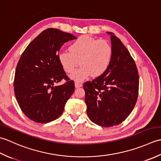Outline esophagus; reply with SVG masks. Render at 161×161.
<instances>
[{"label": "esophagus", "instance_id": "obj_1", "mask_svg": "<svg viewBox=\"0 0 161 161\" xmlns=\"http://www.w3.org/2000/svg\"><path fill=\"white\" fill-rule=\"evenodd\" d=\"M82 87V84L81 83H75V87L76 88H78V87Z\"/></svg>", "mask_w": 161, "mask_h": 161}]
</instances>
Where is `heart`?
Instances as JSON below:
<instances>
[{
    "instance_id": "b5f03b06",
    "label": "heart",
    "mask_w": 161,
    "mask_h": 161,
    "mask_svg": "<svg viewBox=\"0 0 161 161\" xmlns=\"http://www.w3.org/2000/svg\"><path fill=\"white\" fill-rule=\"evenodd\" d=\"M69 51L58 54V61L65 72L71 74L80 64L81 67L70 75L71 80L82 82L103 74L113 58V47L105 39L82 35L69 47Z\"/></svg>"
}]
</instances>
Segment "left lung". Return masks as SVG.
<instances>
[{
  "mask_svg": "<svg viewBox=\"0 0 161 161\" xmlns=\"http://www.w3.org/2000/svg\"><path fill=\"white\" fill-rule=\"evenodd\" d=\"M113 58L106 71L83 85L87 114L102 127L118 125L132 112L138 96V71L129 51L113 32Z\"/></svg>",
  "mask_w": 161,
  "mask_h": 161,
  "instance_id": "1",
  "label": "left lung"
}]
</instances>
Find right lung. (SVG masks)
I'll return each mask as SVG.
<instances>
[{
    "mask_svg": "<svg viewBox=\"0 0 161 161\" xmlns=\"http://www.w3.org/2000/svg\"><path fill=\"white\" fill-rule=\"evenodd\" d=\"M76 39L56 28H48L34 39L25 49L16 68L14 94L22 112L37 123L58 119L74 92L58 61V52L65 42ZM65 79L61 86L55 84Z\"/></svg>",
    "mask_w": 161,
    "mask_h": 161,
    "instance_id": "add662e5",
    "label": "right lung"
}]
</instances>
